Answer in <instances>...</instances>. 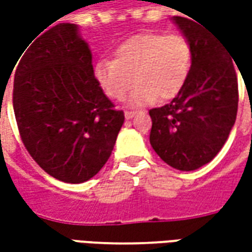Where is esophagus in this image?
<instances>
[{"label": "esophagus", "mask_w": 252, "mask_h": 252, "mask_svg": "<svg viewBox=\"0 0 252 252\" xmlns=\"http://www.w3.org/2000/svg\"><path fill=\"white\" fill-rule=\"evenodd\" d=\"M136 115V111H125V118L126 119H131Z\"/></svg>", "instance_id": "esophagus-1"}]
</instances>
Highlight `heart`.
Wrapping results in <instances>:
<instances>
[{
    "instance_id": "b5f03b06",
    "label": "heart",
    "mask_w": 252,
    "mask_h": 252,
    "mask_svg": "<svg viewBox=\"0 0 252 252\" xmlns=\"http://www.w3.org/2000/svg\"><path fill=\"white\" fill-rule=\"evenodd\" d=\"M190 65L192 47L185 36L149 32L121 42L113 59H99L94 77L113 101L123 99L133 83L137 87L131 92V103L168 101L184 88Z\"/></svg>"
}]
</instances>
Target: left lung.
<instances>
[{
  "instance_id": "left-lung-1",
  "label": "left lung",
  "mask_w": 252,
  "mask_h": 252,
  "mask_svg": "<svg viewBox=\"0 0 252 252\" xmlns=\"http://www.w3.org/2000/svg\"><path fill=\"white\" fill-rule=\"evenodd\" d=\"M189 18L174 16L192 47L188 80L169 103L149 112L151 147L179 171L198 169L216 157L238 108L234 59L216 34Z\"/></svg>"
}]
</instances>
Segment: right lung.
<instances>
[{"instance_id":"add662e5","label":"right lung","mask_w":252,"mask_h":252,"mask_svg":"<svg viewBox=\"0 0 252 252\" xmlns=\"http://www.w3.org/2000/svg\"><path fill=\"white\" fill-rule=\"evenodd\" d=\"M19 57L12 102L25 149L53 178L88 181L111 157L125 122L94 77L88 44L77 25L57 24Z\"/></svg>"}]
</instances>
